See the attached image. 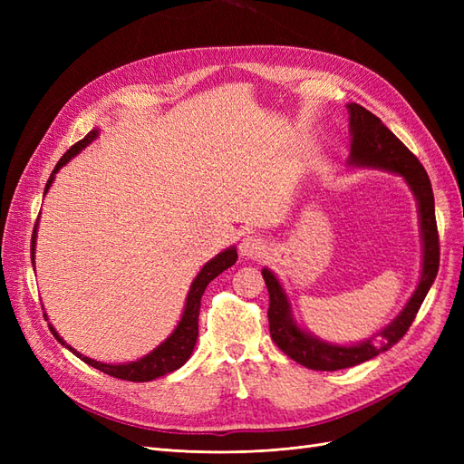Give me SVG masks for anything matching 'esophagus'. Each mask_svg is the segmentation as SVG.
Instances as JSON below:
<instances>
[{"label":"esophagus","mask_w":464,"mask_h":464,"mask_svg":"<svg viewBox=\"0 0 464 464\" xmlns=\"http://www.w3.org/2000/svg\"><path fill=\"white\" fill-rule=\"evenodd\" d=\"M263 247H265V242H263L261 236L247 234L244 240L240 242V254L246 259H256V257H259L263 254Z\"/></svg>","instance_id":"1"}]
</instances>
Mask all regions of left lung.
I'll use <instances>...</instances> for the list:
<instances>
[{"instance_id":"obj_1","label":"left lung","mask_w":464,"mask_h":464,"mask_svg":"<svg viewBox=\"0 0 464 464\" xmlns=\"http://www.w3.org/2000/svg\"><path fill=\"white\" fill-rule=\"evenodd\" d=\"M346 110L350 133V154L346 164L350 168H373V170L397 174L406 181V186L414 195L418 205L420 237H422V271H420L418 286L411 300L387 327L362 343L336 344L323 341L305 327L298 325L292 314L288 294L276 275L263 266L261 275L271 300L266 315H269V329L275 344L294 362L319 372L358 366V363L372 360L392 344H397L412 325L440 269V236L438 224H435L433 191L424 166L370 110L356 102L346 104Z\"/></svg>"}]
</instances>
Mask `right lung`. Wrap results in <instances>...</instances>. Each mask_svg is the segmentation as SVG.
<instances>
[{"label": "right lung", "instance_id": "obj_1", "mask_svg": "<svg viewBox=\"0 0 464 464\" xmlns=\"http://www.w3.org/2000/svg\"><path fill=\"white\" fill-rule=\"evenodd\" d=\"M101 135V130H92L85 135V139H81L79 143H75L72 149H69L63 157L60 159V162L55 164L53 172L50 174V179L48 184L44 188V195L48 193V189L52 188L53 179H55V174H58L62 168L72 160L73 157H77V154L89 147L94 139ZM38 220H40V215H38ZM38 220L34 224V230H33V242H31V259H33V266H34V254H36V236H38ZM237 259V251H236V246H230L224 251H220L218 256H215L210 261H207L201 271L198 273V276L193 278V283L189 286V292H188V298H186V305H184V312H181V317L178 321L176 329L170 333V336H166V339L154 348L150 350L149 354H145L143 358H139L135 362H125V363H106V362H98V360H92L85 354L77 353V350L73 346H69L62 336L58 334V331H55L52 327V323H48L50 325V331L52 334L55 336V341H58L62 346H65L69 353H73L77 358H81L85 363H89V366L101 370L111 377H118V379H125V382H135V383H143V382H152V379L157 377H162L166 373H172L176 372L178 368L184 366V363L189 360L193 348H195V343H198V336H199V307H201V296L203 292L207 288V285L213 280L215 276H218L222 271L230 269V266L236 263ZM46 315V314H44ZM48 317V315H46Z\"/></svg>", "mask_w": 464, "mask_h": 464}]
</instances>
